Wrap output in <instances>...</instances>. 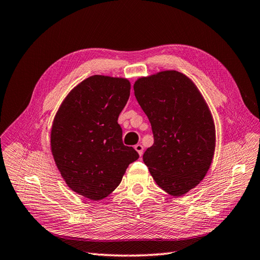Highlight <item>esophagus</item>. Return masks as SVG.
<instances>
[{
  "label": "esophagus",
  "mask_w": 260,
  "mask_h": 260,
  "mask_svg": "<svg viewBox=\"0 0 260 260\" xmlns=\"http://www.w3.org/2000/svg\"><path fill=\"white\" fill-rule=\"evenodd\" d=\"M135 150L138 152V155H139V156H142V155H143V151H144L143 145H141V144H137V145L135 146Z\"/></svg>",
  "instance_id": "1"
}]
</instances>
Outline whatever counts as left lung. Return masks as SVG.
<instances>
[{
    "label": "left lung",
    "mask_w": 260,
    "mask_h": 260,
    "mask_svg": "<svg viewBox=\"0 0 260 260\" xmlns=\"http://www.w3.org/2000/svg\"><path fill=\"white\" fill-rule=\"evenodd\" d=\"M134 92L154 134L144 162L158 187L172 197L183 196L203 180L214 156L209 105L193 81L176 70L137 79Z\"/></svg>",
    "instance_id": "obj_1"
}]
</instances>
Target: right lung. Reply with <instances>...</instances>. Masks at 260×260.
<instances>
[{
  "label": "right lung",
  "instance_id": "obj_1",
  "mask_svg": "<svg viewBox=\"0 0 260 260\" xmlns=\"http://www.w3.org/2000/svg\"><path fill=\"white\" fill-rule=\"evenodd\" d=\"M129 92L125 78L89 77L69 92L52 122L50 147L58 170L72 191L93 201L112 193L139 157L123 144L117 123Z\"/></svg>",
  "mask_w": 260,
  "mask_h": 260
}]
</instances>
